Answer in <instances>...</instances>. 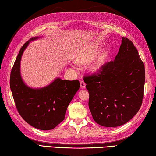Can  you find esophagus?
<instances>
[{
  "label": "esophagus",
  "instance_id": "obj_1",
  "mask_svg": "<svg viewBox=\"0 0 156 156\" xmlns=\"http://www.w3.org/2000/svg\"><path fill=\"white\" fill-rule=\"evenodd\" d=\"M80 86L81 88H83V89L86 87V83H85V82L83 81H80Z\"/></svg>",
  "mask_w": 156,
  "mask_h": 156
}]
</instances>
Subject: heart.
Masks as SVG:
<instances>
[{"mask_svg":"<svg viewBox=\"0 0 156 156\" xmlns=\"http://www.w3.org/2000/svg\"><path fill=\"white\" fill-rule=\"evenodd\" d=\"M100 46L97 43L92 42L87 44L81 49L77 56V61L80 64H86L92 60L99 51ZM107 54L106 51H102L99 54L94 62L91 64L90 70L92 72H98L102 69L107 60Z\"/></svg>","mask_w":156,"mask_h":156,"instance_id":"obj_1","label":"heart"}]
</instances>
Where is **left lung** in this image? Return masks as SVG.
<instances>
[{
	"label": "left lung",
	"instance_id": "left-lung-1",
	"mask_svg": "<svg viewBox=\"0 0 156 156\" xmlns=\"http://www.w3.org/2000/svg\"><path fill=\"white\" fill-rule=\"evenodd\" d=\"M89 92V108L94 121L117 127L130 121L141 107L145 66L133 43L126 37L114 60L83 78Z\"/></svg>",
	"mask_w": 156,
	"mask_h": 156
}]
</instances>
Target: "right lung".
Wrapping results in <instances>:
<instances>
[{
	"mask_svg": "<svg viewBox=\"0 0 156 156\" xmlns=\"http://www.w3.org/2000/svg\"><path fill=\"white\" fill-rule=\"evenodd\" d=\"M32 38L20 49L10 75V87L15 105L28 124L41 130H49L63 121L67 107L79 88L78 80L57 78L47 87L32 89L26 86L20 75V61Z\"/></svg>",
	"mask_w": 156,
	"mask_h": 156,
	"instance_id": "1",
	"label": "right lung"
}]
</instances>
